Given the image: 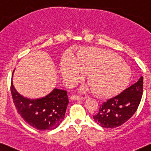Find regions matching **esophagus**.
Segmentation results:
<instances>
[{
	"label": "esophagus",
	"instance_id": "obj_1",
	"mask_svg": "<svg viewBox=\"0 0 151 151\" xmlns=\"http://www.w3.org/2000/svg\"><path fill=\"white\" fill-rule=\"evenodd\" d=\"M85 97L83 96H78V95H71L70 99L72 100H83L85 99Z\"/></svg>",
	"mask_w": 151,
	"mask_h": 151
}]
</instances>
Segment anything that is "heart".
Wrapping results in <instances>:
<instances>
[{
  "label": "heart",
  "instance_id": "heart-1",
  "mask_svg": "<svg viewBox=\"0 0 151 151\" xmlns=\"http://www.w3.org/2000/svg\"><path fill=\"white\" fill-rule=\"evenodd\" d=\"M60 68L63 78L70 84L78 83L88 73L89 88L101 97L119 94L132 76L130 67L118 55L94 47H82L75 57L70 53L64 55Z\"/></svg>",
  "mask_w": 151,
  "mask_h": 151
}]
</instances>
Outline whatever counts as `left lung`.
Listing matches in <instances>:
<instances>
[{"instance_id":"left-lung-1","label":"left lung","mask_w":151,"mask_h":151,"mask_svg":"<svg viewBox=\"0 0 151 151\" xmlns=\"http://www.w3.org/2000/svg\"><path fill=\"white\" fill-rule=\"evenodd\" d=\"M143 92V77L117 96L104 102L93 116L95 122L103 128H114L127 122L137 109Z\"/></svg>"}]
</instances>
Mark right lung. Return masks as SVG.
I'll use <instances>...</instances> for the list:
<instances>
[{
	"instance_id": "right-lung-1",
	"label": "right lung",
	"mask_w": 151,
	"mask_h": 151,
	"mask_svg": "<svg viewBox=\"0 0 151 151\" xmlns=\"http://www.w3.org/2000/svg\"><path fill=\"white\" fill-rule=\"evenodd\" d=\"M11 91L19 114L32 127L40 130H54L64 119L69 102L66 91L54 88L46 96L31 99L17 91L13 81Z\"/></svg>"
}]
</instances>
